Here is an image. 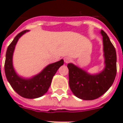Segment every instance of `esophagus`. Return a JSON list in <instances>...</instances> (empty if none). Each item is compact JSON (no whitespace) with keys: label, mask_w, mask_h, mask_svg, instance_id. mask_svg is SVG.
Segmentation results:
<instances>
[{"label":"esophagus","mask_w":123,"mask_h":123,"mask_svg":"<svg viewBox=\"0 0 123 123\" xmlns=\"http://www.w3.org/2000/svg\"><path fill=\"white\" fill-rule=\"evenodd\" d=\"M64 62H65L66 63H68L69 62H71V59L69 57L67 56V57H65L64 58Z\"/></svg>","instance_id":"esophagus-1"}]
</instances>
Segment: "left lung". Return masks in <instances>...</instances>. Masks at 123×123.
I'll use <instances>...</instances> for the list:
<instances>
[{
	"instance_id": "left-lung-1",
	"label": "left lung",
	"mask_w": 123,
	"mask_h": 123,
	"mask_svg": "<svg viewBox=\"0 0 123 123\" xmlns=\"http://www.w3.org/2000/svg\"><path fill=\"white\" fill-rule=\"evenodd\" d=\"M103 50L105 68L99 74L91 75L71 63L69 69V85L71 91L77 98L84 100L98 98L109 89L114 81L117 72L116 52L109 37L103 30Z\"/></svg>"
}]
</instances>
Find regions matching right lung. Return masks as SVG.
<instances>
[{"label":"right lung","instance_id":"right-lung-1","mask_svg":"<svg viewBox=\"0 0 123 123\" xmlns=\"http://www.w3.org/2000/svg\"><path fill=\"white\" fill-rule=\"evenodd\" d=\"M25 30L20 32L7 47L4 64L5 74L7 80L12 89L22 97L29 99L41 97L48 91L52 80L57 69L63 65L64 61L61 59L55 63L47 66L41 73L31 79H24L16 75L12 66V58L14 47L18 39L24 33Z\"/></svg>","mask_w":123,"mask_h":123}]
</instances>
